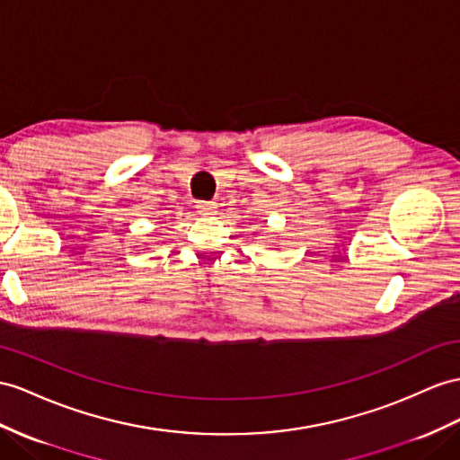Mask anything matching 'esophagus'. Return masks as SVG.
I'll use <instances>...</instances> for the list:
<instances>
[{
    "instance_id": "esophagus-1",
    "label": "esophagus",
    "mask_w": 460,
    "mask_h": 460,
    "mask_svg": "<svg viewBox=\"0 0 460 460\" xmlns=\"http://www.w3.org/2000/svg\"><path fill=\"white\" fill-rule=\"evenodd\" d=\"M196 208H198V211L202 216H216V209H217V206H216V202H206V199H199V202L196 204Z\"/></svg>"
}]
</instances>
